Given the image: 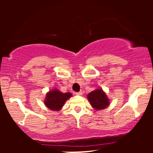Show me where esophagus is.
<instances>
[{
    "mask_svg": "<svg viewBox=\"0 0 153 153\" xmlns=\"http://www.w3.org/2000/svg\"><path fill=\"white\" fill-rule=\"evenodd\" d=\"M75 94L78 95V96H81V95L82 94V91H79V92L75 93Z\"/></svg>",
    "mask_w": 153,
    "mask_h": 153,
    "instance_id": "34e87169",
    "label": "esophagus"
}]
</instances>
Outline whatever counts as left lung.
<instances>
[{
	"label": "left lung",
	"instance_id": "left-lung-1",
	"mask_svg": "<svg viewBox=\"0 0 153 153\" xmlns=\"http://www.w3.org/2000/svg\"><path fill=\"white\" fill-rule=\"evenodd\" d=\"M88 99L91 105L96 110H102L109 105V100L102 89H96L88 94Z\"/></svg>",
	"mask_w": 153,
	"mask_h": 153
}]
</instances>
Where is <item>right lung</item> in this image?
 Returning a JSON list of instances; mask_svg holds the SVG:
<instances>
[{
    "mask_svg": "<svg viewBox=\"0 0 153 153\" xmlns=\"http://www.w3.org/2000/svg\"><path fill=\"white\" fill-rule=\"evenodd\" d=\"M71 96V93H62L57 89H54L46 94L45 104L50 110L59 111L67 100Z\"/></svg>",
    "mask_w": 153,
    "mask_h": 153,
    "instance_id": "obj_1",
    "label": "right lung"
}]
</instances>
